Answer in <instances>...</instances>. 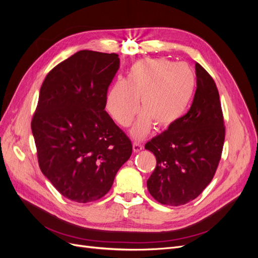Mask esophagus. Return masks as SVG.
<instances>
[{"mask_svg": "<svg viewBox=\"0 0 258 258\" xmlns=\"http://www.w3.org/2000/svg\"><path fill=\"white\" fill-rule=\"evenodd\" d=\"M132 148H134V152L135 153H138V152H140L143 148V146L140 144V143H138V142H135L134 144H132Z\"/></svg>", "mask_w": 258, "mask_h": 258, "instance_id": "esophagus-1", "label": "esophagus"}]
</instances>
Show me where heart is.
<instances>
[{
    "instance_id": "obj_1",
    "label": "heart",
    "mask_w": 258,
    "mask_h": 258,
    "mask_svg": "<svg viewBox=\"0 0 258 258\" xmlns=\"http://www.w3.org/2000/svg\"><path fill=\"white\" fill-rule=\"evenodd\" d=\"M196 88L191 68L165 58H145L131 66L126 80L115 82L106 96V110L121 127H127L141 111L131 134L145 137L153 123L167 129L182 118Z\"/></svg>"
}]
</instances>
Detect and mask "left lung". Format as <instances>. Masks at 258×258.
<instances>
[{
	"label": "left lung",
	"mask_w": 258,
	"mask_h": 258,
	"mask_svg": "<svg viewBox=\"0 0 258 258\" xmlns=\"http://www.w3.org/2000/svg\"><path fill=\"white\" fill-rule=\"evenodd\" d=\"M196 76L188 112L145 144L157 161L147 189L161 205L178 207L196 199L212 181L222 157L225 126L220 95L199 63Z\"/></svg>",
	"instance_id": "left-lung-1"
}]
</instances>
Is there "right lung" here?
I'll return each mask as SVG.
<instances>
[{
    "mask_svg": "<svg viewBox=\"0 0 258 258\" xmlns=\"http://www.w3.org/2000/svg\"><path fill=\"white\" fill-rule=\"evenodd\" d=\"M117 53L81 50L46 75L31 129L38 166L62 196L87 204L107 194L132 143L104 110Z\"/></svg>",
    "mask_w": 258,
    "mask_h": 258,
    "instance_id": "1",
    "label": "right lung"
}]
</instances>
